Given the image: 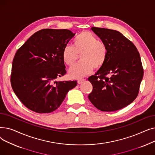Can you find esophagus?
Listing matches in <instances>:
<instances>
[{
    "mask_svg": "<svg viewBox=\"0 0 155 155\" xmlns=\"http://www.w3.org/2000/svg\"><path fill=\"white\" fill-rule=\"evenodd\" d=\"M85 80V79H84V78H80V79L78 80L77 82L78 84H81L82 83H83Z\"/></svg>",
    "mask_w": 155,
    "mask_h": 155,
    "instance_id": "34e87169",
    "label": "esophagus"
}]
</instances>
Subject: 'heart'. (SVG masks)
Here are the masks:
<instances>
[{"mask_svg": "<svg viewBox=\"0 0 155 155\" xmlns=\"http://www.w3.org/2000/svg\"><path fill=\"white\" fill-rule=\"evenodd\" d=\"M73 46H64L62 51L63 61L68 66H71L78 59L81 61L69 70L70 76L79 78L91 73L94 68H101L107 61L108 48L104 41L89 31H83L73 39Z\"/></svg>", "mask_w": 155, "mask_h": 155, "instance_id": "1", "label": "heart"}]
</instances>
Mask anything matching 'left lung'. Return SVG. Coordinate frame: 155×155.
<instances>
[{"label": "left lung", "instance_id": "8db88e82", "mask_svg": "<svg viewBox=\"0 0 155 155\" xmlns=\"http://www.w3.org/2000/svg\"><path fill=\"white\" fill-rule=\"evenodd\" d=\"M91 29L107 45L108 56L104 66L88 78L93 86L88 99L101 111H116L132 103L139 93L144 73L140 54L120 32Z\"/></svg>", "mask_w": 155, "mask_h": 155}]
</instances>
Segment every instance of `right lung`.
<instances>
[{
	"mask_svg": "<svg viewBox=\"0 0 155 155\" xmlns=\"http://www.w3.org/2000/svg\"><path fill=\"white\" fill-rule=\"evenodd\" d=\"M75 34L68 29H43L32 35L16 51L11 84L29 109L50 113L58 109L77 81L56 80L66 74L62 51Z\"/></svg>",
	"mask_w": 155,
	"mask_h": 155,
	"instance_id": "add662e5",
	"label": "right lung"
}]
</instances>
